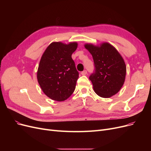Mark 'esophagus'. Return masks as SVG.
<instances>
[{
	"instance_id": "obj_1",
	"label": "esophagus",
	"mask_w": 151,
	"mask_h": 151,
	"mask_svg": "<svg viewBox=\"0 0 151 151\" xmlns=\"http://www.w3.org/2000/svg\"><path fill=\"white\" fill-rule=\"evenodd\" d=\"M87 73H88V72H87V70H84V71L81 72V74L83 75V76H85V75H86V74H87Z\"/></svg>"
}]
</instances>
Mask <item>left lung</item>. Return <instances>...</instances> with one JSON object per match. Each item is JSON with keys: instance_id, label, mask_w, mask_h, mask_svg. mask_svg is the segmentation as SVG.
<instances>
[{"instance_id": "left-lung-1", "label": "left lung", "mask_w": 151, "mask_h": 151, "mask_svg": "<svg viewBox=\"0 0 151 151\" xmlns=\"http://www.w3.org/2000/svg\"><path fill=\"white\" fill-rule=\"evenodd\" d=\"M84 47L92 55L95 72L89 79L96 94L108 98L118 93L125 80L127 67L124 60L113 45L104 42L99 45L86 43Z\"/></svg>"}]
</instances>
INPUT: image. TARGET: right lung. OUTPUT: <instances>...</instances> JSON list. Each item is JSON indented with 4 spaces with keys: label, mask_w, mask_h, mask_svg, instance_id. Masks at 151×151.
I'll list each match as a JSON object with an SVG mask.
<instances>
[{
    "label": "right lung",
    "mask_w": 151,
    "mask_h": 151,
    "mask_svg": "<svg viewBox=\"0 0 151 151\" xmlns=\"http://www.w3.org/2000/svg\"><path fill=\"white\" fill-rule=\"evenodd\" d=\"M77 42L68 44L52 42L45 50L37 71V80L45 95L55 101H63L74 93L79 77L72 54Z\"/></svg>",
    "instance_id": "right-lung-1"
}]
</instances>
